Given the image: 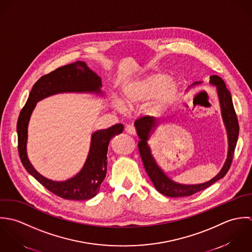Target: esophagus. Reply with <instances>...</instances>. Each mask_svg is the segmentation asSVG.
Returning <instances> with one entry per match:
<instances>
[{
	"instance_id": "esophagus-1",
	"label": "esophagus",
	"mask_w": 252,
	"mask_h": 252,
	"mask_svg": "<svg viewBox=\"0 0 252 252\" xmlns=\"http://www.w3.org/2000/svg\"><path fill=\"white\" fill-rule=\"evenodd\" d=\"M125 130L129 133V134H135L136 133V130H135V127L132 126V125H126V127H125Z\"/></svg>"
}]
</instances>
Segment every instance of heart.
<instances>
[{
	"label": "heart",
	"instance_id": "heart-1",
	"mask_svg": "<svg viewBox=\"0 0 252 252\" xmlns=\"http://www.w3.org/2000/svg\"><path fill=\"white\" fill-rule=\"evenodd\" d=\"M179 87L177 83L163 73H152L135 79L123 88V103L128 108L145 103L144 111L150 116L163 113L177 98ZM119 109L123 104L118 103Z\"/></svg>",
	"mask_w": 252,
	"mask_h": 252
}]
</instances>
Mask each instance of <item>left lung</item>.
<instances>
[{
    "instance_id": "1",
    "label": "left lung",
    "mask_w": 252,
    "mask_h": 252,
    "mask_svg": "<svg viewBox=\"0 0 252 252\" xmlns=\"http://www.w3.org/2000/svg\"><path fill=\"white\" fill-rule=\"evenodd\" d=\"M209 83L213 86H216L217 88V94L220 102V108L221 113L223 117L224 124L226 126L227 133H228V139H229V151H228V157L225 161V164L223 165L221 171L211 180L208 182L199 184V185H182L173 182L170 180L158 166L157 162L155 161L153 156H152L150 147L147 144V140L149 137V133L154 127L158 125V122L155 118L150 116H144L139 119H137L134 123L137 134L140 138V141L138 142V148L139 153L145 167V170L147 174L149 175L150 179L157 189L160 194L166 196V197H185V196H192L200 191H202L218 181L219 179L223 178L226 173L228 172L232 160L233 156L235 153V148L237 145L238 137H239V122L238 117L233 105V100L231 94L229 90L227 89L224 81L217 75L210 76ZM199 84L198 82L194 85Z\"/></svg>"
}]
</instances>
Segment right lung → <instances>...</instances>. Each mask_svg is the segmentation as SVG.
<instances>
[{
	"mask_svg": "<svg viewBox=\"0 0 252 252\" xmlns=\"http://www.w3.org/2000/svg\"><path fill=\"white\" fill-rule=\"evenodd\" d=\"M101 79L83 61L59 67L42 76L33 86L26 104L17 120L18 154L25 169L54 195L66 199L83 201L94 198L100 189L107 171V152L112 137L120 134L124 126L114 125L107 129L95 131L92 136L91 149L82 170L73 178L64 182L51 181L30 163L27 153V127L30 116L38 101L60 93H97L101 94Z\"/></svg>",
	"mask_w": 252,
	"mask_h": 252,
	"instance_id": "add662e5",
	"label": "right lung"
}]
</instances>
